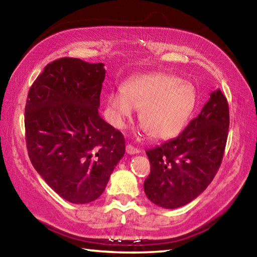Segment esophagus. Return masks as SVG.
<instances>
[{"label": "esophagus", "mask_w": 257, "mask_h": 257, "mask_svg": "<svg viewBox=\"0 0 257 257\" xmlns=\"http://www.w3.org/2000/svg\"><path fill=\"white\" fill-rule=\"evenodd\" d=\"M125 152H127L128 154H130V155H133V154H137V153H139V151L138 149H136V147H134L133 145H130V144H128L127 145V147H125Z\"/></svg>", "instance_id": "obj_1"}]
</instances>
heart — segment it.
<instances>
[{"label": "heart", "mask_w": 257, "mask_h": 257, "mask_svg": "<svg viewBox=\"0 0 257 257\" xmlns=\"http://www.w3.org/2000/svg\"><path fill=\"white\" fill-rule=\"evenodd\" d=\"M106 103L114 127L122 128L135 108L149 136L164 141L186 127L196 107L197 92L191 82L171 73H146L124 81L121 94L110 93Z\"/></svg>", "instance_id": "heart-1"}]
</instances>
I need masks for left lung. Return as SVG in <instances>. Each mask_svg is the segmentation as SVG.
Instances as JSON below:
<instances>
[{
    "mask_svg": "<svg viewBox=\"0 0 257 257\" xmlns=\"http://www.w3.org/2000/svg\"><path fill=\"white\" fill-rule=\"evenodd\" d=\"M228 129V101L216 89L179 136L146 151L151 163L144 182L147 198L161 207L177 208L201 195L222 162Z\"/></svg>",
    "mask_w": 257,
    "mask_h": 257,
    "instance_id": "obj_1",
    "label": "left lung"
}]
</instances>
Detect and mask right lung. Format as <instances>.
<instances>
[{
    "instance_id": "add662e5",
    "label": "right lung",
    "mask_w": 257,
    "mask_h": 257,
    "mask_svg": "<svg viewBox=\"0 0 257 257\" xmlns=\"http://www.w3.org/2000/svg\"><path fill=\"white\" fill-rule=\"evenodd\" d=\"M103 63L61 58L47 64L28 93L26 144L35 170L73 204L101 196L124 155L123 135L98 114Z\"/></svg>"
}]
</instances>
